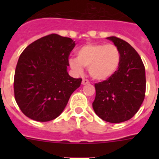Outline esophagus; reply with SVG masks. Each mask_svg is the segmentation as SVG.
I'll list each match as a JSON object with an SVG mask.
<instances>
[{
  "label": "esophagus",
  "instance_id": "1",
  "mask_svg": "<svg viewBox=\"0 0 159 159\" xmlns=\"http://www.w3.org/2000/svg\"><path fill=\"white\" fill-rule=\"evenodd\" d=\"M90 84V81L88 80H87V79H84L82 80V84L83 85H86V84Z\"/></svg>",
  "mask_w": 159,
  "mask_h": 159
}]
</instances>
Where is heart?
<instances>
[{
	"label": "heart",
	"mask_w": 159,
	"mask_h": 159,
	"mask_svg": "<svg viewBox=\"0 0 159 159\" xmlns=\"http://www.w3.org/2000/svg\"><path fill=\"white\" fill-rule=\"evenodd\" d=\"M71 67L81 73L83 67L88 68L90 75L96 80H106L117 71L121 53L115 44L88 43L77 50L76 58L69 59Z\"/></svg>",
	"instance_id": "b5f03b06"
}]
</instances>
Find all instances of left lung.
Segmentation results:
<instances>
[{"label":"left lung","instance_id":"obj_1","mask_svg":"<svg viewBox=\"0 0 159 159\" xmlns=\"http://www.w3.org/2000/svg\"><path fill=\"white\" fill-rule=\"evenodd\" d=\"M107 39L119 48L121 62L111 77L95 84V98L92 107L102 120L119 123L131 119L144 100L145 67L139 55L127 41L116 36Z\"/></svg>","mask_w":159,"mask_h":159}]
</instances>
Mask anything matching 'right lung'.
<instances>
[{
	"mask_svg": "<svg viewBox=\"0 0 159 159\" xmlns=\"http://www.w3.org/2000/svg\"><path fill=\"white\" fill-rule=\"evenodd\" d=\"M75 46L71 38L50 34L30 43L20 54L14 75V95L20 111L38 122L62 113L82 79L70 76L68 57Z\"/></svg>",
	"mask_w": 159,
	"mask_h": 159,
	"instance_id": "add662e5",
	"label": "right lung"
}]
</instances>
